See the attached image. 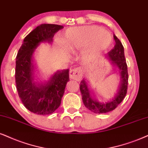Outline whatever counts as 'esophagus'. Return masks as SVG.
<instances>
[{
  "label": "esophagus",
  "mask_w": 148,
  "mask_h": 148,
  "mask_svg": "<svg viewBox=\"0 0 148 148\" xmlns=\"http://www.w3.org/2000/svg\"><path fill=\"white\" fill-rule=\"evenodd\" d=\"M83 70L80 68H75L70 72V78L75 80H80L83 76Z\"/></svg>",
  "instance_id": "esophagus-1"
}]
</instances>
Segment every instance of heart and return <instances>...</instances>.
I'll use <instances>...</instances> for the list:
<instances>
[{
	"instance_id": "heart-1",
	"label": "heart",
	"mask_w": 148,
	"mask_h": 148,
	"mask_svg": "<svg viewBox=\"0 0 148 148\" xmlns=\"http://www.w3.org/2000/svg\"><path fill=\"white\" fill-rule=\"evenodd\" d=\"M62 42L73 54L84 48L83 59L91 61L101 57L108 49L112 43V37L102 27L83 26L67 29Z\"/></svg>"
}]
</instances>
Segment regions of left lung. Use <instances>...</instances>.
Here are the masks:
<instances>
[{
  "label": "left lung",
  "mask_w": 148,
  "mask_h": 148,
  "mask_svg": "<svg viewBox=\"0 0 148 148\" xmlns=\"http://www.w3.org/2000/svg\"><path fill=\"white\" fill-rule=\"evenodd\" d=\"M115 45L111 51L108 52L106 57L111 63L117 69L118 74L120 78L119 88L115 96L111 100L104 102H100L93 97L92 92L89 89L87 82L85 79L81 80L80 84V90L81 92L82 99L84 105L89 111L94 113H106L113 111L122 102L127 93L128 82V68L124 56V50L121 42L113 35Z\"/></svg>",
  "instance_id": "8db88e82"
}]
</instances>
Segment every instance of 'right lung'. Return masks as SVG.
I'll return each mask as SVG.
<instances>
[{
	"label": "right lung",
	"instance_id": "add662e5",
	"mask_svg": "<svg viewBox=\"0 0 148 148\" xmlns=\"http://www.w3.org/2000/svg\"><path fill=\"white\" fill-rule=\"evenodd\" d=\"M63 26L42 24L24 39L16 61V88L22 102L29 111L37 115H49L59 108L70 80L69 70L57 71L48 80H35L33 54L41 43L51 44L54 35Z\"/></svg>",
	"mask_w": 148,
	"mask_h": 148
}]
</instances>
